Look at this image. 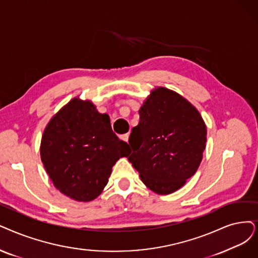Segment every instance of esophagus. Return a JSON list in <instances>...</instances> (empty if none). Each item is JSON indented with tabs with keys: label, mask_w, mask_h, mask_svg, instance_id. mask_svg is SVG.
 I'll use <instances>...</instances> for the list:
<instances>
[{
	"label": "esophagus",
	"mask_w": 258,
	"mask_h": 258,
	"mask_svg": "<svg viewBox=\"0 0 258 258\" xmlns=\"http://www.w3.org/2000/svg\"><path fill=\"white\" fill-rule=\"evenodd\" d=\"M120 139H121L122 141L128 142V139H129V133H126V135H122V136H120Z\"/></svg>",
	"instance_id": "esophagus-1"
}]
</instances>
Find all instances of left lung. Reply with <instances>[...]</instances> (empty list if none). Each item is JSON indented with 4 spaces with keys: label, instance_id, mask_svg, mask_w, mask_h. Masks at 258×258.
<instances>
[{
    "label": "left lung",
    "instance_id": "1",
    "mask_svg": "<svg viewBox=\"0 0 258 258\" xmlns=\"http://www.w3.org/2000/svg\"><path fill=\"white\" fill-rule=\"evenodd\" d=\"M131 131L128 160L152 191H176L192 177L202 160L207 127L198 110L165 88L153 91L140 109Z\"/></svg>",
    "mask_w": 258,
    "mask_h": 258
}]
</instances>
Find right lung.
Here are the masks:
<instances>
[{
    "mask_svg": "<svg viewBox=\"0 0 258 258\" xmlns=\"http://www.w3.org/2000/svg\"><path fill=\"white\" fill-rule=\"evenodd\" d=\"M41 160L55 186L77 201H92L108 183L129 145L112 131L110 117L90 101H70L50 119L41 140Z\"/></svg>",
    "mask_w": 258,
    "mask_h": 258,
    "instance_id": "right-lung-1",
    "label": "right lung"
}]
</instances>
